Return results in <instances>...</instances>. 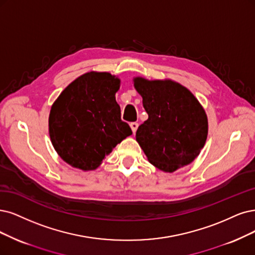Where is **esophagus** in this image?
Returning a JSON list of instances; mask_svg holds the SVG:
<instances>
[{
  "mask_svg": "<svg viewBox=\"0 0 255 255\" xmlns=\"http://www.w3.org/2000/svg\"><path fill=\"white\" fill-rule=\"evenodd\" d=\"M130 127H131V130H132V132L133 133H135V131L137 130V127H138V124H137V123H131V124H130Z\"/></svg>",
  "mask_w": 255,
  "mask_h": 255,
  "instance_id": "obj_1",
  "label": "esophagus"
}]
</instances>
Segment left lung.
<instances>
[{
	"mask_svg": "<svg viewBox=\"0 0 255 255\" xmlns=\"http://www.w3.org/2000/svg\"><path fill=\"white\" fill-rule=\"evenodd\" d=\"M133 85L148 113L135 134L148 161L164 172L192 163L208 135V119L199 100L172 80L136 77Z\"/></svg>",
	"mask_w": 255,
	"mask_h": 255,
	"instance_id": "1",
	"label": "left lung"
}]
</instances>
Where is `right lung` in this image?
Listing matches in <instances>:
<instances>
[{
    "label": "right lung",
    "instance_id": "obj_1",
    "mask_svg": "<svg viewBox=\"0 0 255 255\" xmlns=\"http://www.w3.org/2000/svg\"><path fill=\"white\" fill-rule=\"evenodd\" d=\"M121 80L90 71L66 87L52 104L48 126L56 153L83 171L96 170L123 139L132 134L116 101Z\"/></svg>",
    "mask_w": 255,
    "mask_h": 255
}]
</instances>
